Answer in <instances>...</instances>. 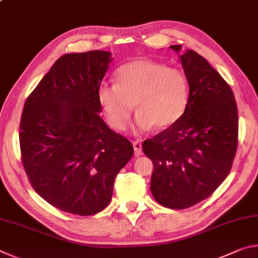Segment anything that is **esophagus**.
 Wrapping results in <instances>:
<instances>
[{
  "instance_id": "obj_1",
  "label": "esophagus",
  "mask_w": 258,
  "mask_h": 258,
  "mask_svg": "<svg viewBox=\"0 0 258 258\" xmlns=\"http://www.w3.org/2000/svg\"><path fill=\"white\" fill-rule=\"evenodd\" d=\"M133 148H134L135 155L139 156V155L142 154V145H141V142H140V141H134L133 142Z\"/></svg>"
}]
</instances>
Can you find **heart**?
Segmentation results:
<instances>
[{
	"mask_svg": "<svg viewBox=\"0 0 258 258\" xmlns=\"http://www.w3.org/2000/svg\"><path fill=\"white\" fill-rule=\"evenodd\" d=\"M117 84L103 83L98 99L109 125L116 131L127 127L135 104V131L172 127L189 104V82L184 73L154 60L138 59L116 73Z\"/></svg>",
	"mask_w": 258,
	"mask_h": 258,
	"instance_id": "b5f03b06",
	"label": "heart"
}]
</instances>
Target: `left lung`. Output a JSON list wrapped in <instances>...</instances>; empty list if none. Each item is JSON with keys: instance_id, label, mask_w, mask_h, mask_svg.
Listing matches in <instances>:
<instances>
[{"instance_id": "obj_1", "label": "left lung", "mask_w": 258, "mask_h": 258, "mask_svg": "<svg viewBox=\"0 0 258 258\" xmlns=\"http://www.w3.org/2000/svg\"><path fill=\"white\" fill-rule=\"evenodd\" d=\"M171 49L180 52L181 45ZM180 59L189 82L186 111L142 145L154 163L152 196L172 209L209 197L230 173L238 147V109L230 85L197 52L186 50Z\"/></svg>"}]
</instances>
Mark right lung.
Returning a JSON list of instances; mask_svg holds the SVG:
<instances>
[{
    "label": "right lung",
    "mask_w": 258,
    "mask_h": 258,
    "mask_svg": "<svg viewBox=\"0 0 258 258\" xmlns=\"http://www.w3.org/2000/svg\"><path fill=\"white\" fill-rule=\"evenodd\" d=\"M111 53L89 51L55 61L21 113V160L30 185L55 208L89 216L110 203L133 146L99 116L98 91Z\"/></svg>",
    "instance_id": "obj_1"
}]
</instances>
